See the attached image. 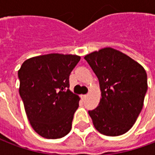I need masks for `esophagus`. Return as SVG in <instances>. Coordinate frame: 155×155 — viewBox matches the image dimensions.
Returning a JSON list of instances; mask_svg holds the SVG:
<instances>
[{
	"instance_id": "obj_1",
	"label": "esophagus",
	"mask_w": 155,
	"mask_h": 155,
	"mask_svg": "<svg viewBox=\"0 0 155 155\" xmlns=\"http://www.w3.org/2000/svg\"><path fill=\"white\" fill-rule=\"evenodd\" d=\"M86 97H87V94H82V95H81V99H82V100H84Z\"/></svg>"
}]
</instances>
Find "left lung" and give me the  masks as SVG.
<instances>
[{"label":"left lung","mask_w":155,"mask_h":155,"mask_svg":"<svg viewBox=\"0 0 155 155\" xmlns=\"http://www.w3.org/2000/svg\"><path fill=\"white\" fill-rule=\"evenodd\" d=\"M96 74L101 91L97 108L89 110L95 129L119 136L132 128L143 108L147 92L145 70L130 56L104 48L84 56Z\"/></svg>","instance_id":"1"}]
</instances>
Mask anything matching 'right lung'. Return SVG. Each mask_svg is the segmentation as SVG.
Returning <instances> with one entry per match:
<instances>
[{
  "instance_id": "right-lung-1",
  "label": "right lung",
  "mask_w": 155,
  "mask_h": 155,
  "mask_svg": "<svg viewBox=\"0 0 155 155\" xmlns=\"http://www.w3.org/2000/svg\"><path fill=\"white\" fill-rule=\"evenodd\" d=\"M80 60L75 54H44L26 60L19 70L27 118L45 139H60L71 131L80 98L69 90V77Z\"/></svg>"
}]
</instances>
